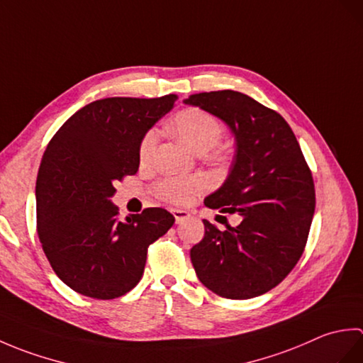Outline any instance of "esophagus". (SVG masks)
Segmentation results:
<instances>
[{
    "instance_id": "34e87169",
    "label": "esophagus",
    "mask_w": 363,
    "mask_h": 363,
    "mask_svg": "<svg viewBox=\"0 0 363 363\" xmlns=\"http://www.w3.org/2000/svg\"><path fill=\"white\" fill-rule=\"evenodd\" d=\"M172 213L174 215L176 225H181V223H184V221H186V220L190 217V213H189L187 211H182V209H173Z\"/></svg>"
}]
</instances>
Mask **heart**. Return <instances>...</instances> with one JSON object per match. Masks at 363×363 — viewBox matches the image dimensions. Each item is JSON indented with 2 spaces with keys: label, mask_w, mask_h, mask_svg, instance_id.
Instances as JSON below:
<instances>
[{
  "label": "heart",
  "mask_w": 363,
  "mask_h": 363,
  "mask_svg": "<svg viewBox=\"0 0 363 363\" xmlns=\"http://www.w3.org/2000/svg\"><path fill=\"white\" fill-rule=\"evenodd\" d=\"M173 128L181 140L196 154L211 151L213 146L218 145L223 137L221 123L213 115L199 109H186L177 113L173 121ZM156 145L157 133L148 130L143 135L140 148H138V156H140L142 162H146L152 156ZM204 189L206 182L201 177H187V179L168 177V179L157 184L156 194L167 201L184 204L190 201L195 195L201 194Z\"/></svg>",
  "instance_id": "obj_1"
}]
</instances>
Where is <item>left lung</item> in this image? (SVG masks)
Wrapping results in <instances>:
<instances>
[{
    "mask_svg": "<svg viewBox=\"0 0 363 363\" xmlns=\"http://www.w3.org/2000/svg\"><path fill=\"white\" fill-rule=\"evenodd\" d=\"M184 104L209 112L233 133L235 154L228 177L204 204L242 217L228 230L203 220L204 238L190 250L198 279L223 298L264 295L304 251L315 211L311 169L289 123L248 95L209 91Z\"/></svg>",
    "mask_w": 363,
    "mask_h": 363,
    "instance_id": "obj_1",
    "label": "left lung"
}]
</instances>
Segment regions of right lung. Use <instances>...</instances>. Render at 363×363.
<instances>
[{"label":"right lung","instance_id":"add662e5","mask_svg":"<svg viewBox=\"0 0 363 363\" xmlns=\"http://www.w3.org/2000/svg\"><path fill=\"white\" fill-rule=\"evenodd\" d=\"M176 95L104 98L68 118L46 146L35 182L37 234L54 273L72 290L113 299L133 290L146 251L174 217L152 207L120 221L115 181L135 174L143 135Z\"/></svg>","mask_w":363,"mask_h":363}]
</instances>
